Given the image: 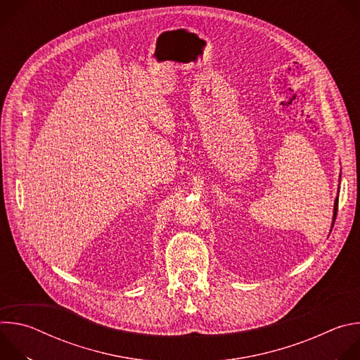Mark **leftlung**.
Wrapping results in <instances>:
<instances>
[{"label": "left lung", "instance_id": "8db88e82", "mask_svg": "<svg viewBox=\"0 0 360 360\" xmlns=\"http://www.w3.org/2000/svg\"><path fill=\"white\" fill-rule=\"evenodd\" d=\"M338 202H339V198H336L335 200V210H333V224H335V219H336V215H338ZM332 224V226H333Z\"/></svg>", "mask_w": 360, "mask_h": 360}]
</instances>
